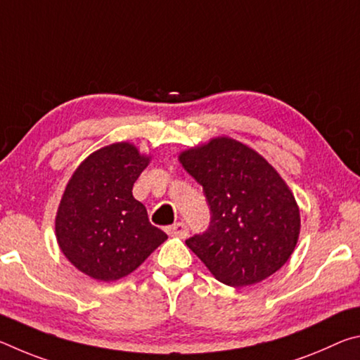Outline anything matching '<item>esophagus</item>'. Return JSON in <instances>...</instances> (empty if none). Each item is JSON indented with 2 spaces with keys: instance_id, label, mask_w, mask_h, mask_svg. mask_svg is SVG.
<instances>
[{
  "instance_id": "34e87169",
  "label": "esophagus",
  "mask_w": 360,
  "mask_h": 360,
  "mask_svg": "<svg viewBox=\"0 0 360 360\" xmlns=\"http://www.w3.org/2000/svg\"><path fill=\"white\" fill-rule=\"evenodd\" d=\"M167 231L174 236H179V238H187L188 236V227L184 222H176L173 225H169Z\"/></svg>"
}]
</instances>
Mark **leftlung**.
Returning <instances> with one entry per match:
<instances>
[{
  "instance_id": "obj_1",
  "label": "left lung",
  "mask_w": 360,
  "mask_h": 360,
  "mask_svg": "<svg viewBox=\"0 0 360 360\" xmlns=\"http://www.w3.org/2000/svg\"><path fill=\"white\" fill-rule=\"evenodd\" d=\"M179 162L203 187L211 211L208 229L186 245L217 281L243 288L278 271L295 249L300 212L276 169L230 138L182 152Z\"/></svg>"
}]
</instances>
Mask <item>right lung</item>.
<instances>
[{"instance_id": "right-lung-1", "label": "right lung", "mask_w": 360, "mask_h": 360, "mask_svg": "<svg viewBox=\"0 0 360 360\" xmlns=\"http://www.w3.org/2000/svg\"><path fill=\"white\" fill-rule=\"evenodd\" d=\"M148 163L133 144H111L85 158L66 186L57 241L90 278L108 283L130 275L168 238L131 193Z\"/></svg>"}]
</instances>
